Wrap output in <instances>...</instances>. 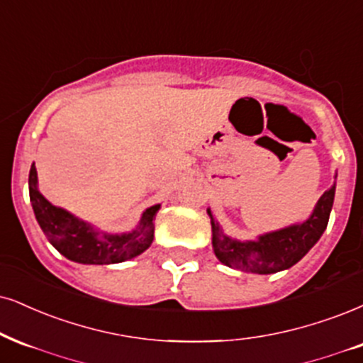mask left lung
<instances>
[{
	"instance_id": "8db88e82",
	"label": "left lung",
	"mask_w": 363,
	"mask_h": 363,
	"mask_svg": "<svg viewBox=\"0 0 363 363\" xmlns=\"http://www.w3.org/2000/svg\"><path fill=\"white\" fill-rule=\"evenodd\" d=\"M335 189L337 185L333 183L332 189L320 196L306 220L266 232L254 240H239L227 235L213 217L212 210L207 208L212 223V247L217 259L232 269L252 274H274L289 269L301 261L323 235L333 207Z\"/></svg>"
}]
</instances>
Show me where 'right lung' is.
<instances>
[{"label":"right lung","mask_w":363,"mask_h":363,"mask_svg":"<svg viewBox=\"0 0 363 363\" xmlns=\"http://www.w3.org/2000/svg\"><path fill=\"white\" fill-rule=\"evenodd\" d=\"M28 190L40 229L47 235L48 242L70 261L97 266L118 264L140 256L153 244L155 217L161 207L160 203L143 212L136 229L123 234H109L75 217L69 210L48 202L38 190L35 163L30 168Z\"/></svg>","instance_id":"1"}]
</instances>
